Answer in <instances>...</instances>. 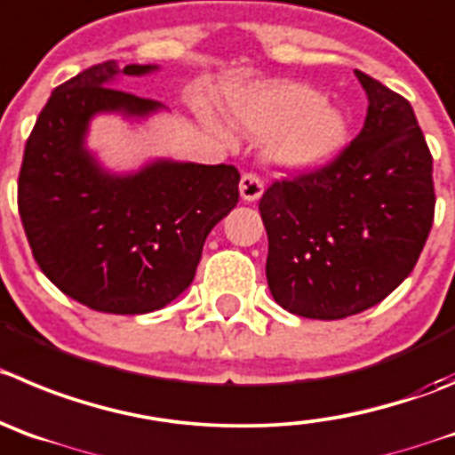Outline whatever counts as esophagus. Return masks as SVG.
I'll return each instance as SVG.
<instances>
[{
    "label": "esophagus",
    "mask_w": 455,
    "mask_h": 455,
    "mask_svg": "<svg viewBox=\"0 0 455 455\" xmlns=\"http://www.w3.org/2000/svg\"><path fill=\"white\" fill-rule=\"evenodd\" d=\"M262 190H265V186H262V180L256 175V172H244L240 180V195L244 202H256L258 197L262 195Z\"/></svg>",
    "instance_id": "obj_1"
}]
</instances>
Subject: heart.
Masks as SVG:
<instances>
[{
	"label": "heart",
	"mask_w": 455,
	"mask_h": 455,
	"mask_svg": "<svg viewBox=\"0 0 455 455\" xmlns=\"http://www.w3.org/2000/svg\"><path fill=\"white\" fill-rule=\"evenodd\" d=\"M233 118L253 137H269V159L290 170L328 164L343 148L347 123L323 93L300 83H278L240 92Z\"/></svg>",
	"instance_id": "b5f03b06"
}]
</instances>
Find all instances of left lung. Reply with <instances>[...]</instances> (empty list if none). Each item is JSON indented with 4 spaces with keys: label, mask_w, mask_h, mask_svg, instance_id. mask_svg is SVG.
Returning <instances> with one entry per match:
<instances>
[{
    "label": "left lung",
    "mask_w": 455,
    "mask_h": 455,
    "mask_svg": "<svg viewBox=\"0 0 455 455\" xmlns=\"http://www.w3.org/2000/svg\"><path fill=\"white\" fill-rule=\"evenodd\" d=\"M368 93L359 137L262 193L275 303L334 321L381 303L413 271L433 227V156L413 108L355 71Z\"/></svg>",
    "instance_id": "1"
}]
</instances>
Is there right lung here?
I'll return each mask as SVG.
<instances>
[{
	"mask_svg": "<svg viewBox=\"0 0 455 455\" xmlns=\"http://www.w3.org/2000/svg\"><path fill=\"white\" fill-rule=\"evenodd\" d=\"M152 67L114 60L55 87L24 148L17 208L42 274L89 309L148 314L193 283L211 228L240 199L235 165L159 164L134 177L100 172L83 150L92 114H148L150 99L109 87Z\"/></svg>",
	"mask_w": 455,
	"mask_h": 455,
	"instance_id": "add662e5",
	"label": "right lung"
}]
</instances>
